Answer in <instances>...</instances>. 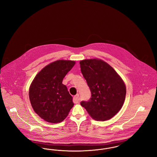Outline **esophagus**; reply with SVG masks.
<instances>
[{"label":"esophagus","instance_id":"34e87169","mask_svg":"<svg viewBox=\"0 0 157 157\" xmlns=\"http://www.w3.org/2000/svg\"><path fill=\"white\" fill-rule=\"evenodd\" d=\"M79 94H77L73 97V102L75 103H78L79 102Z\"/></svg>","mask_w":157,"mask_h":157}]
</instances>
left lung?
<instances>
[{
	"label": "left lung",
	"mask_w": 157,
	"mask_h": 157,
	"mask_svg": "<svg viewBox=\"0 0 157 157\" xmlns=\"http://www.w3.org/2000/svg\"><path fill=\"white\" fill-rule=\"evenodd\" d=\"M80 66L91 94L81 105L96 121L111 119L124 105L126 90L123 80L112 67L99 59L82 60Z\"/></svg>",
	"instance_id": "1"
}]
</instances>
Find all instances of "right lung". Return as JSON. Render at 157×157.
<instances>
[{"label":"right lung","mask_w":157,"mask_h":157,"mask_svg":"<svg viewBox=\"0 0 157 157\" xmlns=\"http://www.w3.org/2000/svg\"><path fill=\"white\" fill-rule=\"evenodd\" d=\"M75 61L58 60L45 67L31 83L29 97L34 111L44 121L59 123L64 121L74 103L62 82L75 66Z\"/></svg>","instance_id":"right-lung-1"}]
</instances>
